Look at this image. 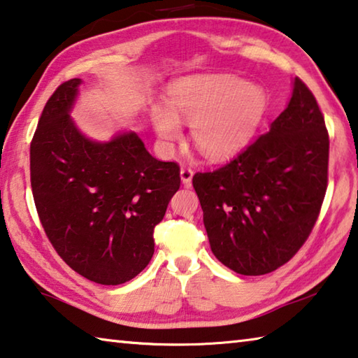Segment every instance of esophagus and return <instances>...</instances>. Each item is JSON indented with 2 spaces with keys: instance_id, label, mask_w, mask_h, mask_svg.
I'll return each instance as SVG.
<instances>
[{
  "instance_id": "1",
  "label": "esophagus",
  "mask_w": 358,
  "mask_h": 358,
  "mask_svg": "<svg viewBox=\"0 0 358 358\" xmlns=\"http://www.w3.org/2000/svg\"><path fill=\"white\" fill-rule=\"evenodd\" d=\"M192 175H194L192 169H189V167H181L180 169V177H181V183H183V185H189L191 183Z\"/></svg>"
}]
</instances>
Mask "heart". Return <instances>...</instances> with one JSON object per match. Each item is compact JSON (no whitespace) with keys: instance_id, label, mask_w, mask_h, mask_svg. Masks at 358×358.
I'll list each match as a JSON object with an SVG mask.
<instances>
[{"instance_id":"1","label":"heart","mask_w":358,"mask_h":358,"mask_svg":"<svg viewBox=\"0 0 358 358\" xmlns=\"http://www.w3.org/2000/svg\"><path fill=\"white\" fill-rule=\"evenodd\" d=\"M169 106L151 107V124L162 142L181 137V123L191 128L194 147L210 161L240 151L251 141L266 107L264 90L235 76H194L172 85Z\"/></svg>"}]
</instances>
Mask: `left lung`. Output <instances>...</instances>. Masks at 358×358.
<instances>
[{
    "label": "left lung",
    "instance_id": "1",
    "mask_svg": "<svg viewBox=\"0 0 358 358\" xmlns=\"http://www.w3.org/2000/svg\"><path fill=\"white\" fill-rule=\"evenodd\" d=\"M292 96L268 131L215 172L192 178L215 257L259 276L305 243L327 191L329 134L313 93L294 78Z\"/></svg>",
    "mask_w": 358,
    "mask_h": 358
}]
</instances>
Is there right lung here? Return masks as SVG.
<instances>
[{
  "mask_svg": "<svg viewBox=\"0 0 358 358\" xmlns=\"http://www.w3.org/2000/svg\"><path fill=\"white\" fill-rule=\"evenodd\" d=\"M82 78L57 88L42 110L29 164L42 227L72 270L117 286L155 252L153 230L180 187V167L151 156L134 131L93 141L71 117Z\"/></svg>",
  "mask_w": 358,
  "mask_h": 358,
  "instance_id": "add662e5",
  "label": "right lung"
}]
</instances>
